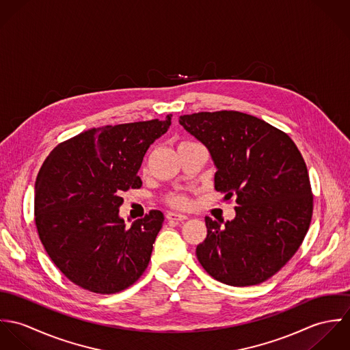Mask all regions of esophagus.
Instances as JSON below:
<instances>
[{
	"instance_id": "34e87169",
	"label": "esophagus",
	"mask_w": 350,
	"mask_h": 350,
	"mask_svg": "<svg viewBox=\"0 0 350 350\" xmlns=\"http://www.w3.org/2000/svg\"><path fill=\"white\" fill-rule=\"evenodd\" d=\"M167 219H170V221H176V222H179V221H186L189 217L187 215H185V214H179V213H174V211H170V213H167Z\"/></svg>"
}]
</instances>
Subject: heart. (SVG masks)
Segmentation results:
<instances>
[{"label":"heart","instance_id":"heart-1","mask_svg":"<svg viewBox=\"0 0 350 350\" xmlns=\"http://www.w3.org/2000/svg\"><path fill=\"white\" fill-rule=\"evenodd\" d=\"M167 202H168L171 206L176 207V208H187V207L190 206L189 197H187L186 194H182V193L171 194V196L167 198Z\"/></svg>","mask_w":350,"mask_h":350}]
</instances>
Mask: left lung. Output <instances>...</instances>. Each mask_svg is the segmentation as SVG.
Wrapping results in <instances>:
<instances>
[{
  "mask_svg": "<svg viewBox=\"0 0 350 350\" xmlns=\"http://www.w3.org/2000/svg\"><path fill=\"white\" fill-rule=\"evenodd\" d=\"M179 124L210 152L215 190L237 203L234 219L225 226L204 218L200 265L229 286L265 282L299 250L311 222L312 194L301 153L287 133L241 111L186 114Z\"/></svg>",
  "mask_w": 350,
  "mask_h": 350,
  "instance_id": "8db88e82",
  "label": "left lung"
}]
</instances>
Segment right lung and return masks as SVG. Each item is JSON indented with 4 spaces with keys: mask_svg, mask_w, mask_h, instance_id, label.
<instances>
[{
    "mask_svg": "<svg viewBox=\"0 0 350 350\" xmlns=\"http://www.w3.org/2000/svg\"><path fill=\"white\" fill-rule=\"evenodd\" d=\"M165 120L106 125L60 143L35 183V224L53 264L74 284L116 294L146 271L164 215L150 210L131 228L120 217L121 194L142 187L137 176Z\"/></svg>",
    "mask_w": 350,
    "mask_h": 350,
    "instance_id": "add662e5",
    "label": "right lung"
}]
</instances>
